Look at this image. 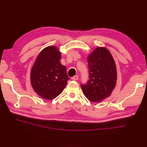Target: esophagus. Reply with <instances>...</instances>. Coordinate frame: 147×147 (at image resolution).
Here are the masks:
<instances>
[{"label":"esophagus","instance_id":"1","mask_svg":"<svg viewBox=\"0 0 147 147\" xmlns=\"http://www.w3.org/2000/svg\"><path fill=\"white\" fill-rule=\"evenodd\" d=\"M78 78V75H76V76H74L71 78V79L73 80H77Z\"/></svg>","mask_w":147,"mask_h":147}]
</instances>
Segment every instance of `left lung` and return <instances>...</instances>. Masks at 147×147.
Here are the masks:
<instances>
[{
	"mask_svg": "<svg viewBox=\"0 0 147 147\" xmlns=\"http://www.w3.org/2000/svg\"><path fill=\"white\" fill-rule=\"evenodd\" d=\"M90 80L81 85L83 94L90 101L100 102L110 96L116 86L117 69L110 51L97 47L87 57Z\"/></svg>",
	"mask_w": 147,
	"mask_h": 147,
	"instance_id": "8db88e82",
	"label": "left lung"
}]
</instances>
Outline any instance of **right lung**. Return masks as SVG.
Segmentation results:
<instances>
[{
  "label": "right lung",
  "mask_w": 147,
  "mask_h": 147,
  "mask_svg": "<svg viewBox=\"0 0 147 147\" xmlns=\"http://www.w3.org/2000/svg\"><path fill=\"white\" fill-rule=\"evenodd\" d=\"M61 52L51 45L39 53L30 73L33 89L40 97L52 100L63 91L69 80L66 67L61 63Z\"/></svg>",
  "instance_id": "1"
}]
</instances>
